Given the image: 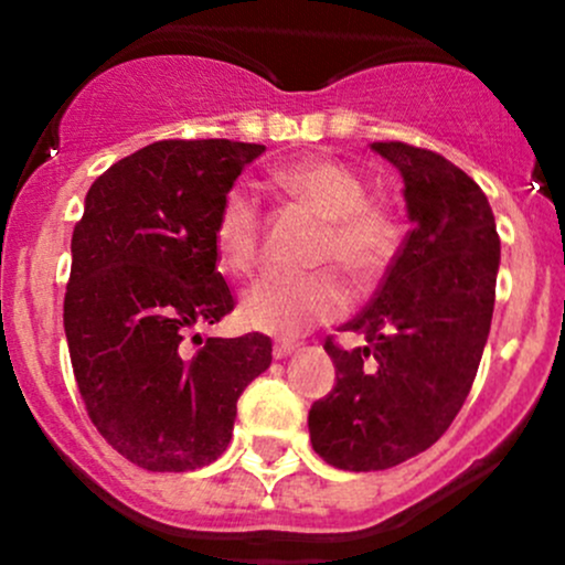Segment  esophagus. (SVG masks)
Segmentation results:
<instances>
[{"mask_svg":"<svg viewBox=\"0 0 565 565\" xmlns=\"http://www.w3.org/2000/svg\"><path fill=\"white\" fill-rule=\"evenodd\" d=\"M295 350H298L295 341H276V344H273V358H276V361H284V358L292 355Z\"/></svg>","mask_w":565,"mask_h":565,"instance_id":"1","label":"esophagus"}]
</instances>
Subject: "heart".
I'll return each instance as SVG.
<instances>
[{
    "mask_svg": "<svg viewBox=\"0 0 565 565\" xmlns=\"http://www.w3.org/2000/svg\"><path fill=\"white\" fill-rule=\"evenodd\" d=\"M298 202L324 218L315 265H339L355 284L377 281L398 243V224L385 204L369 199L363 174L333 156H306L276 174ZM213 241L221 265L246 276L259 262L262 207L246 188L221 199ZM350 306V287L335 267L306 276H267L243 298V322L270 335H298L330 322Z\"/></svg>",
    "mask_w": 565,
    "mask_h": 565,
    "instance_id": "obj_1",
    "label": "heart"
}]
</instances>
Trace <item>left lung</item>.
<instances>
[{
  "mask_svg": "<svg viewBox=\"0 0 565 565\" xmlns=\"http://www.w3.org/2000/svg\"><path fill=\"white\" fill-rule=\"evenodd\" d=\"M372 150L398 169L407 218L404 246L372 303L333 339L335 385L311 404L315 451L339 470H388L435 446L476 380L494 309L500 237L472 177L443 156L404 141Z\"/></svg>",
  "mask_w": 565,
  "mask_h": 565,
  "instance_id": "1",
  "label": "left lung"
}]
</instances>
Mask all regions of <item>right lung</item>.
<instances>
[{
    "label": "right lung",
    "mask_w": 565,
    "mask_h": 565,
    "mask_svg": "<svg viewBox=\"0 0 565 565\" xmlns=\"http://www.w3.org/2000/svg\"><path fill=\"white\" fill-rule=\"evenodd\" d=\"M262 152L230 139L156 141L108 167L84 199L71 241L67 350L93 424L145 470L218 459L237 398L273 361L262 333L207 339L199 352L185 344L196 324L235 309L213 226L221 199Z\"/></svg>",
    "instance_id": "obj_1"
}]
</instances>
